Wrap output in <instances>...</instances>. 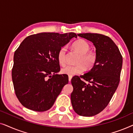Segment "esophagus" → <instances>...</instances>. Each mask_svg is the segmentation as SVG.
I'll return each instance as SVG.
<instances>
[{
  "mask_svg": "<svg viewBox=\"0 0 133 133\" xmlns=\"http://www.w3.org/2000/svg\"><path fill=\"white\" fill-rule=\"evenodd\" d=\"M71 79H72V76H69V77H68V80H69V82H71Z\"/></svg>",
  "mask_w": 133,
  "mask_h": 133,
  "instance_id": "obj_1",
  "label": "esophagus"
}]
</instances>
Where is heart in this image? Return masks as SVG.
<instances>
[{
  "label": "heart",
  "instance_id": "1",
  "mask_svg": "<svg viewBox=\"0 0 133 133\" xmlns=\"http://www.w3.org/2000/svg\"><path fill=\"white\" fill-rule=\"evenodd\" d=\"M72 48L80 54L77 61V65H67L62 68L61 72L68 76H74L81 74L85 68L90 70L95 66L97 61V56L95 52L90 51V45L86 41L79 39L74 42ZM57 60L61 66H64L66 63V49L65 46L60 49L57 54Z\"/></svg>",
  "mask_w": 133,
  "mask_h": 133
}]
</instances>
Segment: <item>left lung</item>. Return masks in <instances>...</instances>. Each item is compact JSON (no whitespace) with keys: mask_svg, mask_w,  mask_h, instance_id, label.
I'll list each match as a JSON object with an SVG mask.
<instances>
[{"mask_svg":"<svg viewBox=\"0 0 133 133\" xmlns=\"http://www.w3.org/2000/svg\"><path fill=\"white\" fill-rule=\"evenodd\" d=\"M77 36L92 42L97 56L90 71L71 79L72 108L79 115L90 117L102 111L110 102L119 85L123 59L117 45L108 36L97 33Z\"/></svg>","mask_w":133,"mask_h":133,"instance_id":"left-lung-1","label":"left lung"}]
</instances>
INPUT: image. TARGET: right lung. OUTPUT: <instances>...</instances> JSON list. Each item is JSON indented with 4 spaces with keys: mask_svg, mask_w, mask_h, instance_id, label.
<instances>
[{
    "mask_svg": "<svg viewBox=\"0 0 133 133\" xmlns=\"http://www.w3.org/2000/svg\"><path fill=\"white\" fill-rule=\"evenodd\" d=\"M74 32H41L29 36L14 55L12 80L14 91L26 108L42 112L51 108L63 87L68 83L66 74L60 71L58 52Z\"/></svg>",
    "mask_w": 133,
    "mask_h": 133,
    "instance_id": "add662e5",
    "label": "right lung"
}]
</instances>
